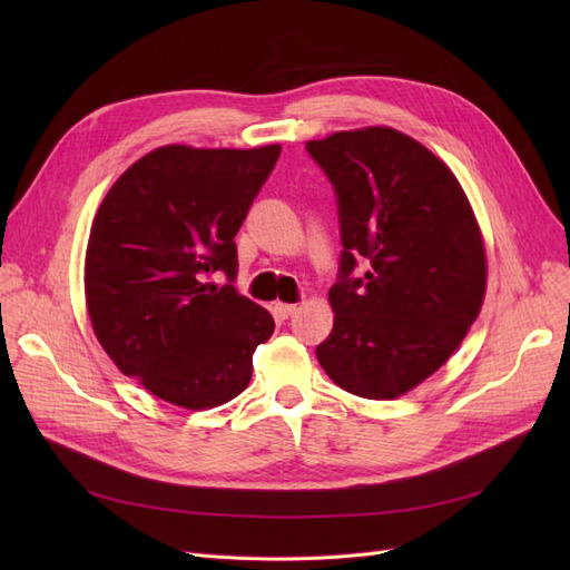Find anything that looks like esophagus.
<instances>
[{"mask_svg":"<svg viewBox=\"0 0 570 570\" xmlns=\"http://www.w3.org/2000/svg\"><path fill=\"white\" fill-rule=\"evenodd\" d=\"M273 312L278 318H289L292 314L297 312V304H285V302H275L273 304Z\"/></svg>","mask_w":570,"mask_h":570,"instance_id":"34e87169","label":"esophagus"}]
</instances>
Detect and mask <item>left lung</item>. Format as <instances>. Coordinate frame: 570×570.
Segmentation results:
<instances>
[{"instance_id":"left-lung-1","label":"left lung","mask_w":570,"mask_h":570,"mask_svg":"<svg viewBox=\"0 0 570 570\" xmlns=\"http://www.w3.org/2000/svg\"><path fill=\"white\" fill-rule=\"evenodd\" d=\"M306 149L335 187L342 233L318 364L356 396L396 400L456 352L480 314V226L452 168L400 130H340ZM356 261L367 273L350 279Z\"/></svg>"}]
</instances>
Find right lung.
Listing matches in <instances>:
<instances>
[{
  "mask_svg": "<svg viewBox=\"0 0 570 570\" xmlns=\"http://www.w3.org/2000/svg\"><path fill=\"white\" fill-rule=\"evenodd\" d=\"M281 145H164L111 185L85 252V304L120 373L176 406H220L252 381L273 335L264 306L206 275L237 273L235 235Z\"/></svg>",
  "mask_w": 570,
  "mask_h": 570,
  "instance_id": "right-lung-1",
  "label": "right lung"
}]
</instances>
